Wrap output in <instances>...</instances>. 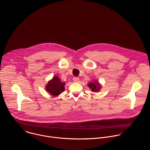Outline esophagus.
<instances>
[{
  "mask_svg": "<svg viewBox=\"0 0 150 150\" xmlns=\"http://www.w3.org/2000/svg\"><path fill=\"white\" fill-rule=\"evenodd\" d=\"M79 77H73V81L74 82H79Z\"/></svg>",
  "mask_w": 150,
  "mask_h": 150,
  "instance_id": "1",
  "label": "esophagus"
}]
</instances>
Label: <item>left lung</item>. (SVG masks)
Segmentation results:
<instances>
[{"mask_svg":"<svg viewBox=\"0 0 150 150\" xmlns=\"http://www.w3.org/2000/svg\"><path fill=\"white\" fill-rule=\"evenodd\" d=\"M88 86L93 92H98L99 91V89L100 88V86H99V84L97 81H95L93 83H90L88 84Z\"/></svg>","mask_w":150,"mask_h":150,"instance_id":"1","label":"left lung"}]
</instances>
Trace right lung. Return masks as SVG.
<instances>
[{
  "instance_id": "obj_1",
  "label": "right lung",
  "mask_w": 150,
  "mask_h": 150,
  "mask_svg": "<svg viewBox=\"0 0 150 150\" xmlns=\"http://www.w3.org/2000/svg\"><path fill=\"white\" fill-rule=\"evenodd\" d=\"M64 84L60 81L57 76H55L46 86V90L51 95L58 96L64 91Z\"/></svg>"
}]
</instances>
